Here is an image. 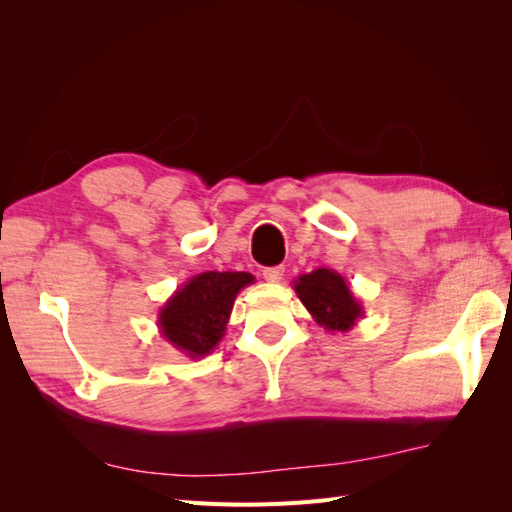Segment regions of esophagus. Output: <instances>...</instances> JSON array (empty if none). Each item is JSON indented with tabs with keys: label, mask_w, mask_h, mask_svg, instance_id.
<instances>
[{
	"label": "esophagus",
	"mask_w": 512,
	"mask_h": 512,
	"mask_svg": "<svg viewBox=\"0 0 512 512\" xmlns=\"http://www.w3.org/2000/svg\"><path fill=\"white\" fill-rule=\"evenodd\" d=\"M262 275H265L267 282H280L284 277V267H267L262 269Z\"/></svg>",
	"instance_id": "esophagus-1"
}]
</instances>
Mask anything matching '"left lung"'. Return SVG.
<instances>
[{"label":"left lung","mask_w":512,"mask_h":512,"mask_svg":"<svg viewBox=\"0 0 512 512\" xmlns=\"http://www.w3.org/2000/svg\"><path fill=\"white\" fill-rule=\"evenodd\" d=\"M292 288L318 327L329 333L350 331L365 314L363 303L354 297L344 275L333 269L322 267L299 275Z\"/></svg>","instance_id":"obj_1"}]
</instances>
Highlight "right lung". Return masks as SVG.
<instances>
[{
    "instance_id": "right-lung-1",
    "label": "right lung",
    "mask_w": 512,
    "mask_h": 512,
    "mask_svg": "<svg viewBox=\"0 0 512 512\" xmlns=\"http://www.w3.org/2000/svg\"><path fill=\"white\" fill-rule=\"evenodd\" d=\"M254 284L245 271H205L181 284L158 314L166 342L190 359H203L222 342L237 294Z\"/></svg>"
}]
</instances>
